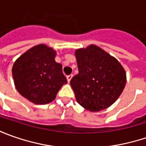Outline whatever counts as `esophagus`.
I'll use <instances>...</instances> for the list:
<instances>
[{
    "label": "esophagus",
    "instance_id": "obj_1",
    "mask_svg": "<svg viewBox=\"0 0 146 146\" xmlns=\"http://www.w3.org/2000/svg\"><path fill=\"white\" fill-rule=\"evenodd\" d=\"M72 77H73V75H69V76H66V79H67V81H68V83H70V80L72 79Z\"/></svg>",
    "mask_w": 146,
    "mask_h": 146
}]
</instances>
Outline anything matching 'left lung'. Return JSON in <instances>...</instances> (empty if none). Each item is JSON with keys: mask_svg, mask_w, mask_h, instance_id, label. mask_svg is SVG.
<instances>
[{"mask_svg": "<svg viewBox=\"0 0 146 146\" xmlns=\"http://www.w3.org/2000/svg\"><path fill=\"white\" fill-rule=\"evenodd\" d=\"M79 73L70 80L76 101L89 111H100L119 98L126 73L119 61L96 45L76 51Z\"/></svg>", "mask_w": 146, "mask_h": 146, "instance_id": "left-lung-1", "label": "left lung"}]
</instances>
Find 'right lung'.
I'll return each mask as SVG.
<instances>
[{"label":"right lung","mask_w":146,"mask_h":146,"mask_svg":"<svg viewBox=\"0 0 146 146\" xmlns=\"http://www.w3.org/2000/svg\"><path fill=\"white\" fill-rule=\"evenodd\" d=\"M56 52L44 44L30 48L16 60L12 68L18 92L37 105L48 104L67 83L62 66L55 62Z\"/></svg>","instance_id":"add662e5"}]
</instances>
